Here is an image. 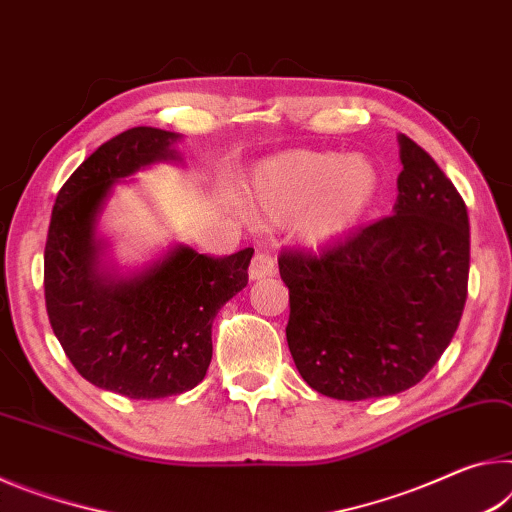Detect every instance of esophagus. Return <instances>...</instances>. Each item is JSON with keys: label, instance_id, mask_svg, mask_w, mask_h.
Wrapping results in <instances>:
<instances>
[{"label": "esophagus", "instance_id": "esophagus-1", "mask_svg": "<svg viewBox=\"0 0 512 512\" xmlns=\"http://www.w3.org/2000/svg\"><path fill=\"white\" fill-rule=\"evenodd\" d=\"M276 274V265L270 251L258 249L254 258H251L249 265V279L251 281H261V279H270V276Z\"/></svg>", "mask_w": 512, "mask_h": 512}]
</instances>
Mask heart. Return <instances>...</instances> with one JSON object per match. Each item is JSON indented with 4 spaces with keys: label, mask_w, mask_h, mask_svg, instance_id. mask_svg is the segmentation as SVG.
Wrapping results in <instances>:
<instances>
[{
    "label": "heart",
    "mask_w": 512,
    "mask_h": 512,
    "mask_svg": "<svg viewBox=\"0 0 512 512\" xmlns=\"http://www.w3.org/2000/svg\"><path fill=\"white\" fill-rule=\"evenodd\" d=\"M379 192V172L363 156L292 149L258 167L247 204L258 220L297 221L313 249L331 247L356 229Z\"/></svg>",
    "instance_id": "b5f03b06"
}]
</instances>
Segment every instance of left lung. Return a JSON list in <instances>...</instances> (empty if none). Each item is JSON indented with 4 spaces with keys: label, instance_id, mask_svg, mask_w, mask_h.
<instances>
[{
    "label": "left lung",
    "instance_id": "left-lung-1",
    "mask_svg": "<svg viewBox=\"0 0 512 512\" xmlns=\"http://www.w3.org/2000/svg\"><path fill=\"white\" fill-rule=\"evenodd\" d=\"M395 215L331 247L286 249V338L297 370L326 397L360 401L420 383L458 329L467 299L469 217L438 163L399 136Z\"/></svg>",
    "mask_w": 512,
    "mask_h": 512
}]
</instances>
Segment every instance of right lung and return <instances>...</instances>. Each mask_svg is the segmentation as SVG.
Here are the masks:
<instances>
[{
  "label": "right lung",
  "instance_id": "add662e5",
  "mask_svg": "<svg viewBox=\"0 0 512 512\" xmlns=\"http://www.w3.org/2000/svg\"><path fill=\"white\" fill-rule=\"evenodd\" d=\"M179 133L133 127L104 142L58 190L45 245V304L83 379L129 399L192 390L213 356L220 308L247 286L254 249L231 256L174 247L129 279L99 270L97 215L111 188L158 161H177Z\"/></svg>",
  "mask_w": 512,
  "mask_h": 512
}]
</instances>
